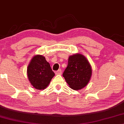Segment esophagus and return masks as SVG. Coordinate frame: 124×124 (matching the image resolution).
Wrapping results in <instances>:
<instances>
[{"instance_id": "esophagus-1", "label": "esophagus", "mask_w": 124, "mask_h": 124, "mask_svg": "<svg viewBox=\"0 0 124 124\" xmlns=\"http://www.w3.org/2000/svg\"><path fill=\"white\" fill-rule=\"evenodd\" d=\"M55 74H56V75H61L62 74L61 70L59 69L58 70H57L56 72H55Z\"/></svg>"}]
</instances>
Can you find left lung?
I'll list each match as a JSON object with an SVG mask.
<instances>
[{
    "mask_svg": "<svg viewBox=\"0 0 124 124\" xmlns=\"http://www.w3.org/2000/svg\"><path fill=\"white\" fill-rule=\"evenodd\" d=\"M91 76V66L84 55L76 54L69 57L63 76L71 89L79 90L85 87Z\"/></svg>",
    "mask_w": 124,
    "mask_h": 124,
    "instance_id": "left-lung-1",
    "label": "left lung"
}]
</instances>
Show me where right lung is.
I'll use <instances>...</instances> for the list:
<instances>
[{"label": "right lung", "mask_w": 124, "mask_h": 124, "mask_svg": "<svg viewBox=\"0 0 124 124\" xmlns=\"http://www.w3.org/2000/svg\"><path fill=\"white\" fill-rule=\"evenodd\" d=\"M55 74L45 57L41 55L34 56L27 67L30 82L36 89H44L49 85Z\"/></svg>", "instance_id": "obj_1"}]
</instances>
